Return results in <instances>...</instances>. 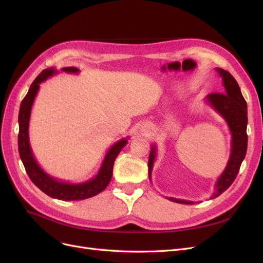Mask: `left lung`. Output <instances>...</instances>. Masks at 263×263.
Wrapping results in <instances>:
<instances>
[{"label": "left lung", "mask_w": 263, "mask_h": 263, "mask_svg": "<svg viewBox=\"0 0 263 263\" xmlns=\"http://www.w3.org/2000/svg\"><path fill=\"white\" fill-rule=\"evenodd\" d=\"M216 71L221 77L224 91L222 93H211L205 100L209 103V105L226 121L230 134H232V142H230L232 149H230V156L226 168L215 183V191L211 198L219 196L233 184L238 172H239L241 162L246 157L247 141H248V136H247V124H248L247 114L248 112H247V103L242 97L240 87L228 71L220 68H216ZM156 157L157 147L156 145H153L148 160L149 180H151V172H153ZM168 198L172 202L180 204H194L192 201L181 200V198Z\"/></svg>", "instance_id": "left-lung-1"}]
</instances>
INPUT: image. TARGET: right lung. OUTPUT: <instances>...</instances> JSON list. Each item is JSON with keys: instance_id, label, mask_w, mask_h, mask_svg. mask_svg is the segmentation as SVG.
<instances>
[{"instance_id": "add662e5", "label": "right lung", "mask_w": 263, "mask_h": 263, "mask_svg": "<svg viewBox=\"0 0 263 263\" xmlns=\"http://www.w3.org/2000/svg\"><path fill=\"white\" fill-rule=\"evenodd\" d=\"M61 70L68 73L80 72V70L74 67H66L62 68ZM55 73H57V70L54 68H48L43 70V72L35 79V81L33 83H31L26 97L24 98V100L21 103L18 113V153L29 179L33 181L34 184L38 189H41L45 194L61 201L85 200V198H89L101 193L102 191H104L106 189L113 176V165L115 162V159L118 156V154L121 153V150L127 145L129 137L118 140L108 149L97 176L85 182L69 183L65 181H60L45 172L41 168V165L37 163L36 159L33 155V150L30 148L28 128L31 107H33V103L39 90V84L46 81L47 79L52 77Z\"/></svg>"}]
</instances>
